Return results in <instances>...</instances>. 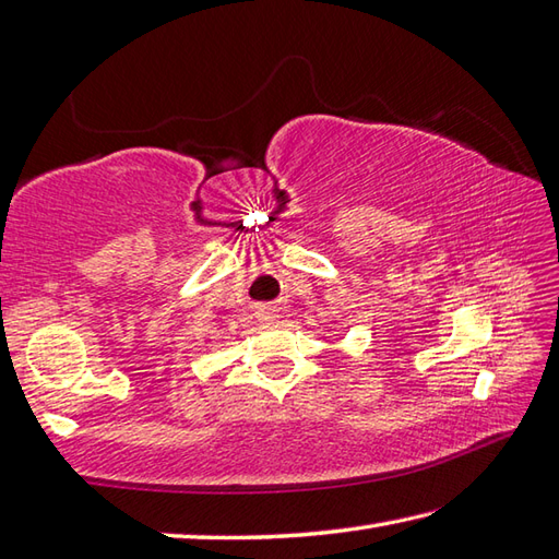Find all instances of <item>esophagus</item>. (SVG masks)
I'll return each instance as SVG.
<instances>
[{
  "label": "esophagus",
  "instance_id": "obj_1",
  "mask_svg": "<svg viewBox=\"0 0 559 559\" xmlns=\"http://www.w3.org/2000/svg\"><path fill=\"white\" fill-rule=\"evenodd\" d=\"M257 317H259L261 324H276L281 314H278L276 308H271V305H264V308H259Z\"/></svg>",
  "mask_w": 559,
  "mask_h": 559
}]
</instances>
